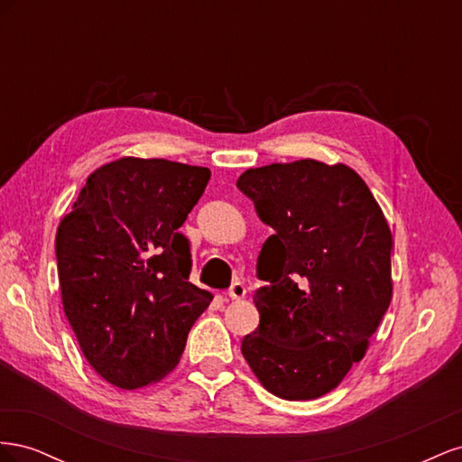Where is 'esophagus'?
<instances>
[{"mask_svg":"<svg viewBox=\"0 0 462 462\" xmlns=\"http://www.w3.org/2000/svg\"><path fill=\"white\" fill-rule=\"evenodd\" d=\"M227 295H229V299H233V300L245 299V295H246V287H245V283H241V282H235V283L229 287Z\"/></svg>","mask_w":462,"mask_h":462,"instance_id":"obj_1","label":"esophagus"}]
</instances>
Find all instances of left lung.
Wrapping results in <instances>:
<instances>
[{"label": "left lung", "mask_w": 462, "mask_h": 462, "mask_svg": "<svg viewBox=\"0 0 462 462\" xmlns=\"http://www.w3.org/2000/svg\"><path fill=\"white\" fill-rule=\"evenodd\" d=\"M236 189L273 229L256 262L260 326L243 339V356L277 397L326 395L365 356L389 309L387 221L341 163H272L245 171Z\"/></svg>", "instance_id": "1"}]
</instances>
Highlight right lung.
I'll return each mask as SVG.
<instances>
[{
    "instance_id": "1",
    "label": "right lung",
    "mask_w": 462,
    "mask_h": 462,
    "mask_svg": "<svg viewBox=\"0 0 462 462\" xmlns=\"http://www.w3.org/2000/svg\"><path fill=\"white\" fill-rule=\"evenodd\" d=\"M208 167L123 158L96 170L55 235L63 310L82 355L106 382L138 389L171 372L212 302L189 282L179 231Z\"/></svg>"
}]
</instances>
